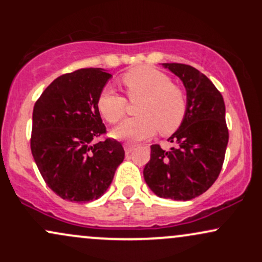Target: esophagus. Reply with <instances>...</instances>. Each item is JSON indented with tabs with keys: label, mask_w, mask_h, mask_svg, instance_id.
<instances>
[{
	"label": "esophagus",
	"mask_w": 262,
	"mask_h": 262,
	"mask_svg": "<svg viewBox=\"0 0 262 262\" xmlns=\"http://www.w3.org/2000/svg\"><path fill=\"white\" fill-rule=\"evenodd\" d=\"M134 149H135L134 146L129 145V144H125V145H124V151H125V154H127V155L130 154V152H133Z\"/></svg>",
	"instance_id": "obj_1"
}]
</instances>
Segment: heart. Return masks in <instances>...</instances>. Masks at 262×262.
I'll return each instance as SVG.
<instances>
[{
  "label": "heart",
  "mask_w": 262,
  "mask_h": 262,
  "mask_svg": "<svg viewBox=\"0 0 262 262\" xmlns=\"http://www.w3.org/2000/svg\"><path fill=\"white\" fill-rule=\"evenodd\" d=\"M123 85L130 100H141L138 117L124 119L112 130L116 139L141 141L161 134L173 133L185 118L187 102L185 93L171 85V80L156 69L143 66L123 75ZM97 108L108 123H117L124 116L127 101L112 87H104L97 98Z\"/></svg>",
  "instance_id": "b5f03b06"
}]
</instances>
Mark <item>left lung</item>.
I'll return each instance as SVG.
<instances>
[{
    "mask_svg": "<svg viewBox=\"0 0 262 262\" xmlns=\"http://www.w3.org/2000/svg\"><path fill=\"white\" fill-rule=\"evenodd\" d=\"M186 90L185 118L169 138V151L151 145L143 171L149 188L161 198L189 201L214 183L223 166L228 133L225 104L221 92L206 75L189 65L165 62Z\"/></svg>",
    "mask_w": 262,
    "mask_h": 262,
    "instance_id": "8db88e82",
    "label": "left lung"
}]
</instances>
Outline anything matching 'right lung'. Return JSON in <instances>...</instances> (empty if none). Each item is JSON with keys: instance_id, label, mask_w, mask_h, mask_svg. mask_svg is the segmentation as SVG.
Segmentation results:
<instances>
[{"instance_id": "obj_1", "label": "right lung", "mask_w": 262, "mask_h": 262, "mask_svg": "<svg viewBox=\"0 0 262 262\" xmlns=\"http://www.w3.org/2000/svg\"><path fill=\"white\" fill-rule=\"evenodd\" d=\"M112 75L87 68L59 76L33 110L31 149L44 181L62 200L86 203L103 196L124 160L106 132L97 98Z\"/></svg>"}]
</instances>
